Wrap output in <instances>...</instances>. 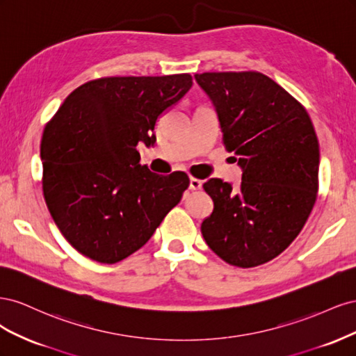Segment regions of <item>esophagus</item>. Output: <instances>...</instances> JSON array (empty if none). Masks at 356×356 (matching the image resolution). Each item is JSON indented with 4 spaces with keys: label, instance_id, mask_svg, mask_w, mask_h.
I'll return each mask as SVG.
<instances>
[{
    "label": "esophagus",
    "instance_id": "esophagus-1",
    "mask_svg": "<svg viewBox=\"0 0 356 356\" xmlns=\"http://www.w3.org/2000/svg\"><path fill=\"white\" fill-rule=\"evenodd\" d=\"M202 184H203L202 179L195 178V177L190 178V188H191V190H200V188H202Z\"/></svg>",
    "mask_w": 356,
    "mask_h": 356
}]
</instances>
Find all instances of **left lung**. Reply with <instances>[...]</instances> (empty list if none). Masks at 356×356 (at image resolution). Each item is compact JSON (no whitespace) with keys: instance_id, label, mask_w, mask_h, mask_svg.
<instances>
[{"instance_id":"obj_1","label":"left lung","mask_w":356,"mask_h":356,"mask_svg":"<svg viewBox=\"0 0 356 356\" xmlns=\"http://www.w3.org/2000/svg\"><path fill=\"white\" fill-rule=\"evenodd\" d=\"M209 96L222 143L242 168V182L203 184L213 211L204 242L225 263L250 268L284 252L303 229L318 193L319 144L306 108L257 71L196 74Z\"/></svg>"}]
</instances>
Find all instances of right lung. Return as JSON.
<instances>
[{
    "mask_svg": "<svg viewBox=\"0 0 356 356\" xmlns=\"http://www.w3.org/2000/svg\"><path fill=\"white\" fill-rule=\"evenodd\" d=\"M193 86L190 74L104 77L81 84L42 132V193L75 250L114 264L152 238L188 188L186 172L139 165V143H156L157 118Z\"/></svg>",
    "mask_w": 356,
    "mask_h": 356,
    "instance_id": "obj_1",
    "label": "right lung"
}]
</instances>
